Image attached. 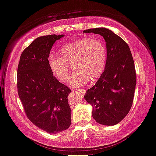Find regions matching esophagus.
Instances as JSON below:
<instances>
[{
    "mask_svg": "<svg viewBox=\"0 0 156 156\" xmlns=\"http://www.w3.org/2000/svg\"><path fill=\"white\" fill-rule=\"evenodd\" d=\"M75 90L79 91L80 94H83V95H84V94H85V93H86V90L85 89H75Z\"/></svg>",
    "mask_w": 156,
    "mask_h": 156,
    "instance_id": "obj_1",
    "label": "esophagus"
}]
</instances>
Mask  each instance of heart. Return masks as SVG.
<instances>
[{
  "instance_id": "1",
  "label": "heart",
  "mask_w": 156,
  "mask_h": 156,
  "mask_svg": "<svg viewBox=\"0 0 156 156\" xmlns=\"http://www.w3.org/2000/svg\"><path fill=\"white\" fill-rule=\"evenodd\" d=\"M59 55L50 53L48 65L53 76L59 81L68 77L69 65L74 70L68 82L72 87H78L94 81L104 72L107 61V52L104 44L98 39L83 37L63 45Z\"/></svg>"
}]
</instances>
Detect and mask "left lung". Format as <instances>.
<instances>
[{"label": "left lung", "mask_w": 156, "mask_h": 156, "mask_svg": "<svg viewBox=\"0 0 156 156\" xmlns=\"http://www.w3.org/2000/svg\"><path fill=\"white\" fill-rule=\"evenodd\" d=\"M100 34L106 42L105 70L84 99L93 107V118L99 124L115 125L130 111L136 86V70L128 45L119 35L105 28L84 30Z\"/></svg>", "instance_id": "1"}]
</instances>
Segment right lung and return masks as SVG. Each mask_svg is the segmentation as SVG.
I'll use <instances>...</instances> for the list:
<instances>
[{"label":"right lung","mask_w":156,"mask_h":156,"mask_svg":"<svg viewBox=\"0 0 156 156\" xmlns=\"http://www.w3.org/2000/svg\"><path fill=\"white\" fill-rule=\"evenodd\" d=\"M63 34L41 36L31 42L20 56L17 69V90L28 119L49 133L68 129L71 90L53 75L48 57L55 41Z\"/></svg>","instance_id":"right-lung-1"}]
</instances>
